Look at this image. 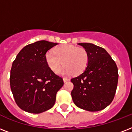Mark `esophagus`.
I'll use <instances>...</instances> for the list:
<instances>
[{"label":"esophagus","mask_w":132,"mask_h":132,"mask_svg":"<svg viewBox=\"0 0 132 132\" xmlns=\"http://www.w3.org/2000/svg\"><path fill=\"white\" fill-rule=\"evenodd\" d=\"M70 80V79L67 78V77H64L63 78V81H64V82H66V81H68Z\"/></svg>","instance_id":"34e87169"}]
</instances>
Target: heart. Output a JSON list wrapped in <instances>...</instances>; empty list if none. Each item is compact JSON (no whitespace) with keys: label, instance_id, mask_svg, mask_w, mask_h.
Listing matches in <instances>:
<instances>
[{"label":"heart","instance_id":"b5f03b06","mask_svg":"<svg viewBox=\"0 0 132 132\" xmlns=\"http://www.w3.org/2000/svg\"><path fill=\"white\" fill-rule=\"evenodd\" d=\"M45 60L48 68L57 72L60 67L63 74L79 75L84 71L88 63V53L84 48L71 44H64L55 47L53 52H47ZM62 63H61V61Z\"/></svg>","mask_w":132,"mask_h":132}]
</instances>
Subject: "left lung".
I'll list each match as a JSON object with an SVG mask.
<instances>
[{
    "label": "left lung",
    "instance_id": "left-lung-1",
    "mask_svg": "<svg viewBox=\"0 0 132 132\" xmlns=\"http://www.w3.org/2000/svg\"><path fill=\"white\" fill-rule=\"evenodd\" d=\"M88 55L84 71L71 79L73 102L81 109L100 111L112 101L118 84V68L115 62L103 48L92 43H79Z\"/></svg>",
    "mask_w": 132,
    "mask_h": 132
}]
</instances>
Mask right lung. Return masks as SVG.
Returning a JSON list of instances; mask_svg holds the SVG:
<instances>
[{
    "label": "right lung",
    "mask_w": 132,
    "mask_h": 132,
    "mask_svg": "<svg viewBox=\"0 0 132 132\" xmlns=\"http://www.w3.org/2000/svg\"><path fill=\"white\" fill-rule=\"evenodd\" d=\"M57 43L40 40L26 46L13 61L10 86L16 104L22 110L40 114L53 106L56 94L64 85L46 64V52Z\"/></svg>",
    "instance_id": "1"
}]
</instances>
